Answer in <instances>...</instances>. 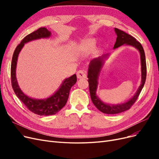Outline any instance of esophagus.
Segmentation results:
<instances>
[{"mask_svg":"<svg viewBox=\"0 0 159 159\" xmlns=\"http://www.w3.org/2000/svg\"><path fill=\"white\" fill-rule=\"evenodd\" d=\"M77 77L78 79L81 78H85L87 77V74H86V71L84 70H80L77 72Z\"/></svg>","mask_w":159,"mask_h":159,"instance_id":"1","label":"esophagus"}]
</instances>
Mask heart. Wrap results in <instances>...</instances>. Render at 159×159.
<instances>
[{"mask_svg":"<svg viewBox=\"0 0 159 159\" xmlns=\"http://www.w3.org/2000/svg\"><path fill=\"white\" fill-rule=\"evenodd\" d=\"M97 42L96 40L92 38H86L81 42L80 46V50L83 52H91L95 49Z\"/></svg>","mask_w":159,"mask_h":159,"instance_id":"1","label":"heart"}]
</instances>
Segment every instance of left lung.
<instances>
[{"mask_svg":"<svg viewBox=\"0 0 159 159\" xmlns=\"http://www.w3.org/2000/svg\"><path fill=\"white\" fill-rule=\"evenodd\" d=\"M114 30L117 34L116 42H115L113 47L114 50L123 45H126L134 47V48L138 50L139 53H140L141 65V84L136 91V93L127 102L116 105L105 103L99 98L97 93H96V91H97L98 87V80L101 71H102V69L104 65L105 60L109 56L110 54H103L102 56L96 57V58L91 60L89 64L88 72V81L89 82V89L91 99L93 103L98 110L106 114H117L125 111L131 108L133 103L136 102L144 85H145L147 76L145 54L142 45L132 36L116 28H115Z\"/></svg>","mask_w":159,"mask_h":159,"instance_id":"left-lung-1","label":"left lung"}]
</instances>
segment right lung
<instances>
[{
    "label": "right lung",
    "instance_id": "1",
    "mask_svg": "<svg viewBox=\"0 0 159 159\" xmlns=\"http://www.w3.org/2000/svg\"><path fill=\"white\" fill-rule=\"evenodd\" d=\"M51 36L50 32L45 27H42L27 35L18 44L14 52L11 63V82L12 89L18 98L26 105L30 111L39 115H52L57 113L63 108L68 101L70 91L77 81V77L74 74L65 79L56 92L45 99H35L28 97L23 93L18 84L16 76V68L18 55L26 43L41 38H48Z\"/></svg>",
    "mask_w": 159,
    "mask_h": 159
}]
</instances>
